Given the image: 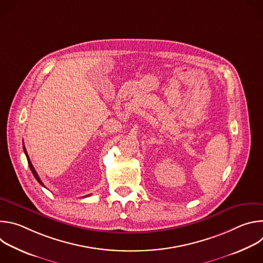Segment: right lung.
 I'll list each match as a JSON object with an SVG mask.
<instances>
[{"mask_svg":"<svg viewBox=\"0 0 263 263\" xmlns=\"http://www.w3.org/2000/svg\"><path fill=\"white\" fill-rule=\"evenodd\" d=\"M24 152H25V154H26V156H27V160H28V164H29V167H30V170H31V172H32V174H33V176L35 177V179L39 181V183L41 184V185H43V186H45L44 185V183L42 182V180L40 179V177H39V175H37V173H36V171H35V168L33 167V165H32V163H31V161H30V158H29V156H28V153H27V151H26V147H25V145H24Z\"/></svg>","mask_w":263,"mask_h":263,"instance_id":"obj_1","label":"right lung"}]
</instances>
